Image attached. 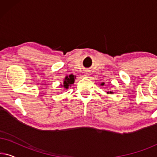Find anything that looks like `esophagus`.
I'll return each instance as SVG.
<instances>
[{"label":"esophagus","instance_id":"1","mask_svg":"<svg viewBox=\"0 0 157 157\" xmlns=\"http://www.w3.org/2000/svg\"><path fill=\"white\" fill-rule=\"evenodd\" d=\"M88 75H89V73L86 72V73H85V76H88Z\"/></svg>","mask_w":157,"mask_h":157}]
</instances>
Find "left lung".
I'll return each instance as SVG.
<instances>
[{"label":"left lung","mask_w":157,"mask_h":157,"mask_svg":"<svg viewBox=\"0 0 157 157\" xmlns=\"http://www.w3.org/2000/svg\"><path fill=\"white\" fill-rule=\"evenodd\" d=\"M102 84H104V83H102ZM107 93H109V92H107ZM111 93H112V92L110 91V94H111Z\"/></svg>","instance_id":"8db88e82"}]
</instances>
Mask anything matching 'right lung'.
Listing matches in <instances>:
<instances>
[{
  "mask_svg": "<svg viewBox=\"0 0 157 157\" xmlns=\"http://www.w3.org/2000/svg\"><path fill=\"white\" fill-rule=\"evenodd\" d=\"M74 83V75H70L69 77L66 76L65 78V81L63 82V87L65 89H68V86H71V84H73Z\"/></svg>",
  "mask_w": 157,
  "mask_h": 157,
  "instance_id": "1",
  "label": "right lung"
}]
</instances>
